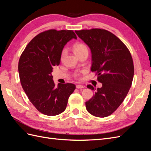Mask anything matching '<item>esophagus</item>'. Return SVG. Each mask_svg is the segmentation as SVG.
Returning <instances> with one entry per match:
<instances>
[{
	"instance_id": "1",
	"label": "esophagus",
	"mask_w": 151,
	"mask_h": 151,
	"mask_svg": "<svg viewBox=\"0 0 151 151\" xmlns=\"http://www.w3.org/2000/svg\"><path fill=\"white\" fill-rule=\"evenodd\" d=\"M84 88V86L79 85V84L76 85V88H77V89H83V88Z\"/></svg>"
}]
</instances>
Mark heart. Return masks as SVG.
I'll list each match as a JSON object with an SVG mask.
<instances>
[{
	"instance_id": "b5f03b06",
	"label": "heart",
	"mask_w": 151,
	"mask_h": 151,
	"mask_svg": "<svg viewBox=\"0 0 151 151\" xmlns=\"http://www.w3.org/2000/svg\"><path fill=\"white\" fill-rule=\"evenodd\" d=\"M73 50L75 53V54L78 57L80 54H81L82 53H83L85 51H88V47H86V45H84L83 43H80V42H77L76 43L74 44L73 45ZM66 53V50L65 49H63L62 52H61V55H60V59L61 60H63V58H64L65 55ZM74 76L77 78H78L79 77V74H76L74 75Z\"/></svg>"
}]
</instances>
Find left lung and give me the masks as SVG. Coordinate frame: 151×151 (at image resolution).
<instances>
[{
	"label": "left lung",
	"mask_w": 151,
	"mask_h": 151,
	"mask_svg": "<svg viewBox=\"0 0 151 151\" xmlns=\"http://www.w3.org/2000/svg\"><path fill=\"white\" fill-rule=\"evenodd\" d=\"M76 33L90 48L91 71L102 83L101 88L87 86L95 94L86 102V109L95 116L106 117L116 110L129 93L134 74L133 59L126 45L110 31L93 28Z\"/></svg>",
	"instance_id": "left-lung-1"
}]
</instances>
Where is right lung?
Segmentation results:
<instances>
[{
  "label": "right lung",
  "mask_w": 151,
  "mask_h": 151,
  "mask_svg": "<svg viewBox=\"0 0 151 151\" xmlns=\"http://www.w3.org/2000/svg\"><path fill=\"white\" fill-rule=\"evenodd\" d=\"M77 36L72 30L49 29L39 33L27 45L18 63L22 89L37 110L48 116L59 115L66 109L68 99L76 89L71 83L55 86L53 66L60 62L65 44Z\"/></svg>",
  "instance_id": "right-lung-1"
}]
</instances>
